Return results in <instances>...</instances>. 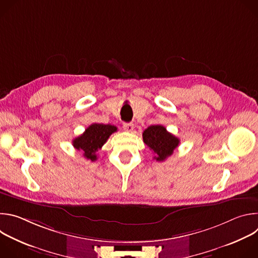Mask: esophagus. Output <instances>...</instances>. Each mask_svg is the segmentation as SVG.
I'll use <instances>...</instances> for the list:
<instances>
[{"mask_svg": "<svg viewBox=\"0 0 258 258\" xmlns=\"http://www.w3.org/2000/svg\"><path fill=\"white\" fill-rule=\"evenodd\" d=\"M122 127H123V130H124L125 132H133L134 128H135V125H134V123H132V122H125V123H123Z\"/></svg>", "mask_w": 258, "mask_h": 258, "instance_id": "esophagus-1", "label": "esophagus"}]
</instances>
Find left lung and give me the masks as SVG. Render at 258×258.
<instances>
[{
  "instance_id": "8db88e82",
  "label": "left lung",
  "mask_w": 258,
  "mask_h": 258,
  "mask_svg": "<svg viewBox=\"0 0 258 258\" xmlns=\"http://www.w3.org/2000/svg\"><path fill=\"white\" fill-rule=\"evenodd\" d=\"M143 141L155 153L156 161H164L171 156L179 144L178 138L168 133L163 125H150L143 133Z\"/></svg>"
}]
</instances>
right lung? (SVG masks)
<instances>
[{
    "instance_id": "right-lung-1",
    "label": "right lung",
    "mask_w": 258,
    "mask_h": 258,
    "mask_svg": "<svg viewBox=\"0 0 258 258\" xmlns=\"http://www.w3.org/2000/svg\"><path fill=\"white\" fill-rule=\"evenodd\" d=\"M117 131V127L111 124L93 123L83 135L72 141V145L79 151H82L84 157L88 160L96 161L97 152L107 142L108 138Z\"/></svg>"
}]
</instances>
